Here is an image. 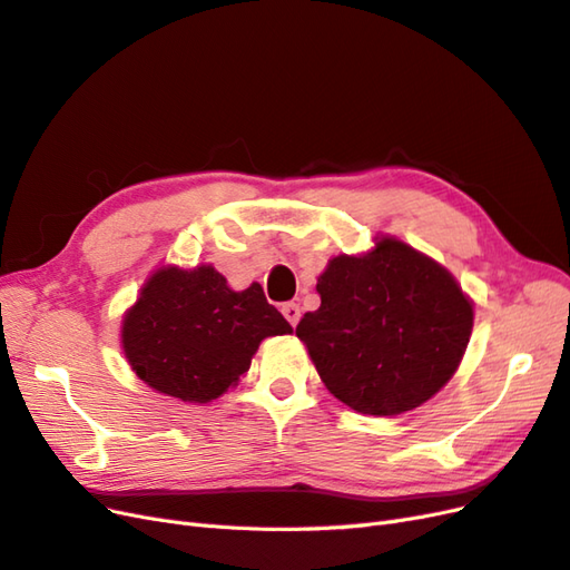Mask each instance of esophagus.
<instances>
[{
  "instance_id": "obj_1",
  "label": "esophagus",
  "mask_w": 570,
  "mask_h": 570,
  "mask_svg": "<svg viewBox=\"0 0 570 570\" xmlns=\"http://www.w3.org/2000/svg\"><path fill=\"white\" fill-rule=\"evenodd\" d=\"M283 316L287 318V323H289L292 327H295V325L299 323V318H302V306L295 304V302L283 304Z\"/></svg>"
}]
</instances>
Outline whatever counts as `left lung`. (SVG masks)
I'll list each match as a JSON object with an SVG mask.
<instances>
[{"label":"left lung","instance_id":"1","mask_svg":"<svg viewBox=\"0 0 570 570\" xmlns=\"http://www.w3.org/2000/svg\"><path fill=\"white\" fill-rule=\"evenodd\" d=\"M321 306L304 314L325 387L368 416H400L452 381L473 333V302L435 258L392 235L340 254L318 275Z\"/></svg>","mask_w":570,"mask_h":570}]
</instances>
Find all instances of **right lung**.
I'll return each instance as SVG.
<instances>
[{"label": "right lung", "mask_w": 570, "mask_h": 570, "mask_svg": "<svg viewBox=\"0 0 570 570\" xmlns=\"http://www.w3.org/2000/svg\"><path fill=\"white\" fill-rule=\"evenodd\" d=\"M292 325L264 287L233 289L212 266H161L120 323V347L135 375L185 404H209L239 383L258 344Z\"/></svg>", "instance_id": "1"}]
</instances>
